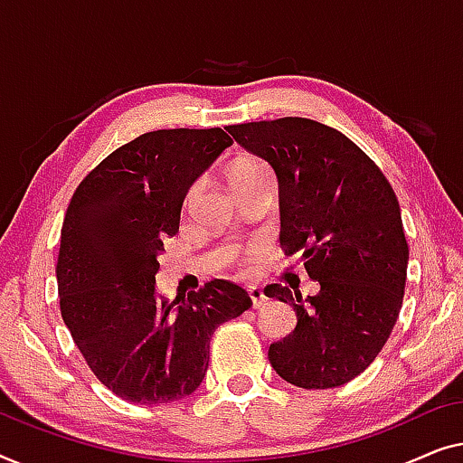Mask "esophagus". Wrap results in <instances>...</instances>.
Segmentation results:
<instances>
[{"label":"esophagus","instance_id":"esophagus-1","mask_svg":"<svg viewBox=\"0 0 463 463\" xmlns=\"http://www.w3.org/2000/svg\"><path fill=\"white\" fill-rule=\"evenodd\" d=\"M247 296H250L253 308H260V306H262V304L266 302L264 291L260 289V288H250V289H247Z\"/></svg>","mask_w":463,"mask_h":463}]
</instances>
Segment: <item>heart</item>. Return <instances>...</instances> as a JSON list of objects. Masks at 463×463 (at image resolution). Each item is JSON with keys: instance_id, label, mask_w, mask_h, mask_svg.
<instances>
[{"instance_id": "b5f03b06", "label": "heart", "mask_w": 463, "mask_h": 463, "mask_svg": "<svg viewBox=\"0 0 463 463\" xmlns=\"http://www.w3.org/2000/svg\"><path fill=\"white\" fill-rule=\"evenodd\" d=\"M262 172H266V169H264V165H260L258 161L241 159L231 169V182L241 180V178H250V175H256V174H262ZM193 194H194V191H191V194H188V199H193Z\"/></svg>"}]
</instances>
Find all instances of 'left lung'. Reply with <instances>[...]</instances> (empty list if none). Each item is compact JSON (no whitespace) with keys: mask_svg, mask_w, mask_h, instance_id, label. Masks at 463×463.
<instances>
[{"mask_svg":"<svg viewBox=\"0 0 463 463\" xmlns=\"http://www.w3.org/2000/svg\"><path fill=\"white\" fill-rule=\"evenodd\" d=\"M279 180L281 245L302 251L321 289L302 298L283 285L264 294L294 306L296 329L270 344L269 361L306 390L363 373L399 318L409 247L396 194L373 161L337 129L304 117L229 126Z\"/></svg>","mask_w":463,"mask_h":463,"instance_id":"1","label":"left lung"}]
</instances>
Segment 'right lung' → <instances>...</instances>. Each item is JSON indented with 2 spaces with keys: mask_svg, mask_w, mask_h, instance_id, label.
<instances>
[{
  "mask_svg": "<svg viewBox=\"0 0 463 463\" xmlns=\"http://www.w3.org/2000/svg\"><path fill=\"white\" fill-rule=\"evenodd\" d=\"M232 138L224 129H157L100 161L71 199L56 281L61 315L88 367L123 401L164 405L199 388L210 340L251 306L224 279L174 302L155 289L157 256L180 226L193 182Z\"/></svg>",
  "mask_w": 463,
  "mask_h": 463,
  "instance_id": "add662e5",
  "label": "right lung"
}]
</instances>
